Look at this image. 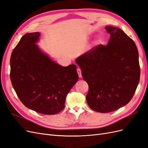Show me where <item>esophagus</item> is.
<instances>
[{"instance_id": "obj_1", "label": "esophagus", "mask_w": 148, "mask_h": 148, "mask_svg": "<svg viewBox=\"0 0 148 148\" xmlns=\"http://www.w3.org/2000/svg\"><path fill=\"white\" fill-rule=\"evenodd\" d=\"M77 73H78V74L79 77V78H82V70H81V69L78 68L77 70Z\"/></svg>"}]
</instances>
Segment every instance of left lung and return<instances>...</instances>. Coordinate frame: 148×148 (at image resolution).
Listing matches in <instances>:
<instances>
[{"label":"left lung","instance_id":"1","mask_svg":"<svg viewBox=\"0 0 148 148\" xmlns=\"http://www.w3.org/2000/svg\"><path fill=\"white\" fill-rule=\"evenodd\" d=\"M108 44L92 48L76 60L89 86L88 105L98 112L108 113L127 104L140 78L136 44L119 28L106 26Z\"/></svg>","mask_w":148,"mask_h":148}]
</instances>
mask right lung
Listing matches in <instances>:
<instances>
[{
  "label": "right lung",
  "mask_w": 148,
  "mask_h": 148,
  "mask_svg": "<svg viewBox=\"0 0 148 148\" xmlns=\"http://www.w3.org/2000/svg\"><path fill=\"white\" fill-rule=\"evenodd\" d=\"M40 33L25 34L10 57V77L21 102L28 108L45 115L64 109L67 94L77 82V66H62L39 50L35 43Z\"/></svg>",
  "instance_id": "add662e5"
}]
</instances>
